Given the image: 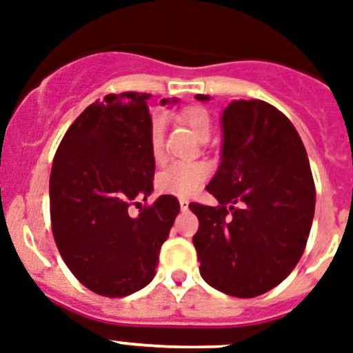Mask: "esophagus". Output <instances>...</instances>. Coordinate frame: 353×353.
I'll list each match as a JSON object with an SVG mask.
<instances>
[{
  "mask_svg": "<svg viewBox=\"0 0 353 353\" xmlns=\"http://www.w3.org/2000/svg\"><path fill=\"white\" fill-rule=\"evenodd\" d=\"M179 203H180V209L188 210V207H189V200H188V198H180Z\"/></svg>",
  "mask_w": 353,
  "mask_h": 353,
  "instance_id": "34e87169",
  "label": "esophagus"
}]
</instances>
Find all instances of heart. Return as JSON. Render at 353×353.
<instances>
[{"instance_id":"1","label":"heart","mask_w":353,"mask_h":353,"mask_svg":"<svg viewBox=\"0 0 353 353\" xmlns=\"http://www.w3.org/2000/svg\"><path fill=\"white\" fill-rule=\"evenodd\" d=\"M182 117L198 139L210 135L212 123L205 108H188ZM150 150L153 159L157 162L161 161L164 155V119L161 116L153 117L150 125ZM207 176H209V168L203 162H173L159 173L157 188L164 194L191 196L192 192H196L203 185Z\"/></svg>"}]
</instances>
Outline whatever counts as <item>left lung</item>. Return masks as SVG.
I'll return each mask as SVG.
<instances>
[{
  "label": "left lung",
  "mask_w": 353,
  "mask_h": 353,
  "mask_svg": "<svg viewBox=\"0 0 353 353\" xmlns=\"http://www.w3.org/2000/svg\"><path fill=\"white\" fill-rule=\"evenodd\" d=\"M221 161L207 185L219 205H189L200 219L192 243L210 288L254 298L279 285L302 257L314 180L296 128L266 101L234 99L221 114Z\"/></svg>",
  "instance_id": "obj_1"
}]
</instances>
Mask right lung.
<instances>
[{
  "instance_id": "add662e5",
  "label": "right lung",
  "mask_w": 353,
  "mask_h": 353,
  "mask_svg": "<svg viewBox=\"0 0 353 353\" xmlns=\"http://www.w3.org/2000/svg\"><path fill=\"white\" fill-rule=\"evenodd\" d=\"M150 96L107 94L87 107L65 132L51 168L57 248L71 273L101 296H128L152 282L180 210L176 198L162 194L137 218L128 214L137 198L153 191Z\"/></svg>"
}]
</instances>
